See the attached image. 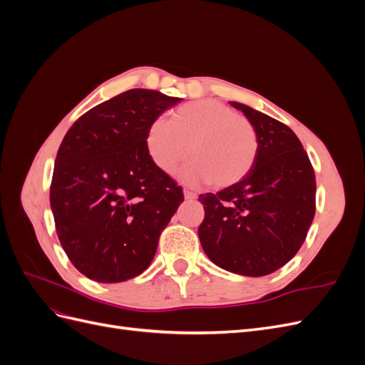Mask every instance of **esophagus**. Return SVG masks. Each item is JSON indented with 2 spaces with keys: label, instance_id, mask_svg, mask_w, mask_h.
<instances>
[{
  "label": "esophagus",
  "instance_id": "34e87169",
  "mask_svg": "<svg viewBox=\"0 0 365 365\" xmlns=\"http://www.w3.org/2000/svg\"><path fill=\"white\" fill-rule=\"evenodd\" d=\"M184 197H185V200H189V201H193V200H196L197 195L190 192V190H184Z\"/></svg>",
  "mask_w": 365,
  "mask_h": 365
}]
</instances>
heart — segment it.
<instances>
[{
	"mask_svg": "<svg viewBox=\"0 0 365 365\" xmlns=\"http://www.w3.org/2000/svg\"><path fill=\"white\" fill-rule=\"evenodd\" d=\"M145 146L152 163L168 175L175 173L190 150L193 160L182 169L181 178L189 184L212 182L225 189L252 169L259 135L251 121L233 108L215 98H201L176 106L169 120H153Z\"/></svg>",
	"mask_w": 365,
	"mask_h": 365,
	"instance_id": "heart-1",
	"label": "heart"
}]
</instances>
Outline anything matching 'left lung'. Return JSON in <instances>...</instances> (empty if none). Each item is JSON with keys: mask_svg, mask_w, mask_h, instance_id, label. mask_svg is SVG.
I'll return each instance as SVG.
<instances>
[{"mask_svg": "<svg viewBox=\"0 0 365 365\" xmlns=\"http://www.w3.org/2000/svg\"><path fill=\"white\" fill-rule=\"evenodd\" d=\"M230 105L256 128L257 160L237 184L200 195L205 216L197 235L217 267L262 277L303 245L315 215V173L292 129L247 105Z\"/></svg>", "mask_w": 365, "mask_h": 365, "instance_id": "8db88e82", "label": "left lung"}]
</instances>
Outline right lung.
Listing matches in <instances>:
<instances>
[{
	"instance_id": "obj_1",
	"label": "right lung",
	"mask_w": 365,
	"mask_h": 365,
	"mask_svg": "<svg viewBox=\"0 0 365 365\" xmlns=\"http://www.w3.org/2000/svg\"><path fill=\"white\" fill-rule=\"evenodd\" d=\"M178 97L129 90L85 113L63 137L50 205L63 251L88 279L118 283L145 271L184 201L149 158V125Z\"/></svg>"
}]
</instances>
